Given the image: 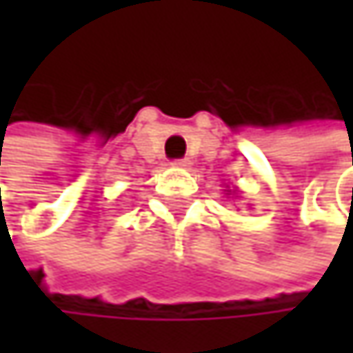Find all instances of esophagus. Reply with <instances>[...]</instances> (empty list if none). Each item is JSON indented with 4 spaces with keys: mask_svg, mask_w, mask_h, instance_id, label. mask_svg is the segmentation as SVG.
<instances>
[{
    "mask_svg": "<svg viewBox=\"0 0 353 353\" xmlns=\"http://www.w3.org/2000/svg\"><path fill=\"white\" fill-rule=\"evenodd\" d=\"M174 165L176 168H190V159H185V157L183 159H174Z\"/></svg>",
    "mask_w": 353,
    "mask_h": 353,
    "instance_id": "1",
    "label": "esophagus"
}]
</instances>
